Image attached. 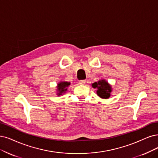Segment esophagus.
I'll return each instance as SVG.
<instances>
[{"label": "esophagus", "instance_id": "esophagus-1", "mask_svg": "<svg viewBox=\"0 0 158 158\" xmlns=\"http://www.w3.org/2000/svg\"><path fill=\"white\" fill-rule=\"evenodd\" d=\"M79 85H85L86 83V81L85 80H81L79 81Z\"/></svg>", "mask_w": 158, "mask_h": 158}]
</instances>
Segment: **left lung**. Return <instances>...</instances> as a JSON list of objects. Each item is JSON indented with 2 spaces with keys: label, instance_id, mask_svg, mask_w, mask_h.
<instances>
[{
  "label": "left lung",
  "instance_id": "obj_1",
  "mask_svg": "<svg viewBox=\"0 0 158 158\" xmlns=\"http://www.w3.org/2000/svg\"><path fill=\"white\" fill-rule=\"evenodd\" d=\"M93 88L97 89V94L103 99H107L110 96L112 87L105 79H101L92 84Z\"/></svg>",
  "mask_w": 158,
  "mask_h": 158
}]
</instances>
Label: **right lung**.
Listing matches in <instances>:
<instances>
[{
    "label": "right lung",
    "mask_w": 158,
    "mask_h": 158,
    "mask_svg": "<svg viewBox=\"0 0 158 158\" xmlns=\"http://www.w3.org/2000/svg\"><path fill=\"white\" fill-rule=\"evenodd\" d=\"M70 83L67 81H60L59 83L57 85V95L60 96L64 94L67 90V88L69 86Z\"/></svg>",
    "instance_id": "add662e5"
}]
</instances>
